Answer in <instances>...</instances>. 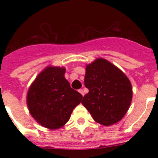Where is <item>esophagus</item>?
I'll list each match as a JSON object with an SVG mask.
<instances>
[{
	"instance_id": "1",
	"label": "esophagus",
	"mask_w": 158,
	"mask_h": 158,
	"mask_svg": "<svg viewBox=\"0 0 158 158\" xmlns=\"http://www.w3.org/2000/svg\"><path fill=\"white\" fill-rule=\"evenodd\" d=\"M79 93H81V94L82 95V96H85V92H84V90L82 89H79Z\"/></svg>"
}]
</instances>
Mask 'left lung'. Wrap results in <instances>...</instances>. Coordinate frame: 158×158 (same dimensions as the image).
<instances>
[{"label": "left lung", "mask_w": 158, "mask_h": 158, "mask_svg": "<svg viewBox=\"0 0 158 158\" xmlns=\"http://www.w3.org/2000/svg\"><path fill=\"white\" fill-rule=\"evenodd\" d=\"M85 85L89 93L81 103L96 122L110 126L122 119L131 105L132 87L120 69L98 58L86 66Z\"/></svg>", "instance_id": "8db88e82"}]
</instances>
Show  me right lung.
<instances>
[{"label": "right lung", "mask_w": 158, "mask_h": 158, "mask_svg": "<svg viewBox=\"0 0 158 158\" xmlns=\"http://www.w3.org/2000/svg\"><path fill=\"white\" fill-rule=\"evenodd\" d=\"M65 68L49 66L38 75L27 92V103L32 117L51 130L64 126L80 104L82 95L70 87Z\"/></svg>", "instance_id": "obj_1"}]
</instances>
